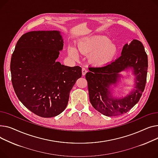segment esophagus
Masks as SVG:
<instances>
[{
    "mask_svg": "<svg viewBox=\"0 0 158 158\" xmlns=\"http://www.w3.org/2000/svg\"><path fill=\"white\" fill-rule=\"evenodd\" d=\"M81 72H82V75H85V74H86V73L87 72V69L85 68H83L82 69H81Z\"/></svg>",
    "mask_w": 158,
    "mask_h": 158,
    "instance_id": "esophagus-1",
    "label": "esophagus"
}]
</instances>
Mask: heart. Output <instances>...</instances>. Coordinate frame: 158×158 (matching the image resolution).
Here are the masks:
<instances>
[{
  "label": "heart",
  "instance_id": "b5f03b06",
  "mask_svg": "<svg viewBox=\"0 0 158 158\" xmlns=\"http://www.w3.org/2000/svg\"><path fill=\"white\" fill-rule=\"evenodd\" d=\"M82 54H91L90 60L96 64L108 62L116 53V46L110 43L109 40L101 36H92L86 38L78 46ZM69 56L75 59L78 58L77 50L72 46L68 48Z\"/></svg>",
  "mask_w": 158,
  "mask_h": 158
}]
</instances>
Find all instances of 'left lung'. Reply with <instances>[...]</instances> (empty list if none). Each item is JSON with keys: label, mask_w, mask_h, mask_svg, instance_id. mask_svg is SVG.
I'll return each mask as SVG.
<instances>
[{"label": "left lung", "mask_w": 158, "mask_h": 158, "mask_svg": "<svg viewBox=\"0 0 158 158\" xmlns=\"http://www.w3.org/2000/svg\"><path fill=\"white\" fill-rule=\"evenodd\" d=\"M121 56L102 67H90L85 78L89 99L97 111L106 116H117L127 113L140 100L145 89L148 68L147 55L142 43L136 40L126 44ZM133 67L136 75L135 89L122 99H114L109 92V85L115 83L118 73Z\"/></svg>", "instance_id": "1"}]
</instances>
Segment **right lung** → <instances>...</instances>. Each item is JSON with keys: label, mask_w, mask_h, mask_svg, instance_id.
<instances>
[{"label": "right lung", "mask_w": 158, "mask_h": 158, "mask_svg": "<svg viewBox=\"0 0 158 158\" xmlns=\"http://www.w3.org/2000/svg\"><path fill=\"white\" fill-rule=\"evenodd\" d=\"M63 43L59 31H31L20 37L12 55L10 68L15 93L26 108L41 117L63 112L71 90L81 77L80 66L56 62Z\"/></svg>", "instance_id": "add662e5"}]
</instances>
